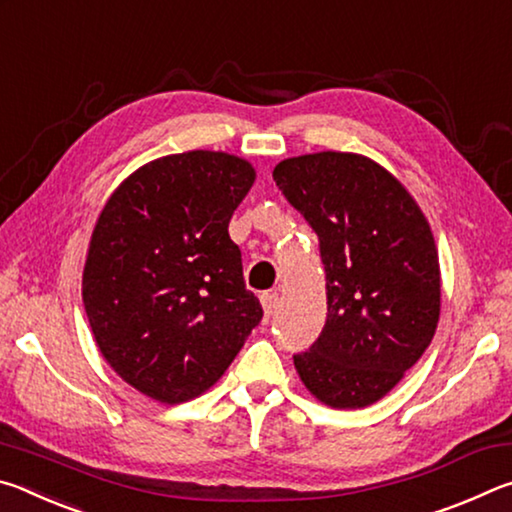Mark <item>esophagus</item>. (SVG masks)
<instances>
[{
  "mask_svg": "<svg viewBox=\"0 0 512 512\" xmlns=\"http://www.w3.org/2000/svg\"><path fill=\"white\" fill-rule=\"evenodd\" d=\"M262 307H264L266 318H271L277 307V293H262Z\"/></svg>",
  "mask_w": 512,
  "mask_h": 512,
  "instance_id": "esophagus-1",
  "label": "esophagus"
}]
</instances>
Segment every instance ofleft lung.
I'll use <instances>...</instances> for the list:
<instances>
[{"label":"left lung","mask_w":512,"mask_h":512,"mask_svg":"<svg viewBox=\"0 0 512 512\" xmlns=\"http://www.w3.org/2000/svg\"><path fill=\"white\" fill-rule=\"evenodd\" d=\"M273 180L320 239L327 320L293 357L307 391L363 409L400 384L436 334L440 264L427 216L391 171L359 153L282 160Z\"/></svg>","instance_id":"8db88e82"}]
</instances>
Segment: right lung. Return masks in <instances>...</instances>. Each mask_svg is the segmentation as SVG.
Returning a JSON list of instances; mask_svg holds the SVG:
<instances>
[{
    "label": "right lung",
    "mask_w": 512,
    "mask_h": 512,
    "mask_svg": "<svg viewBox=\"0 0 512 512\" xmlns=\"http://www.w3.org/2000/svg\"><path fill=\"white\" fill-rule=\"evenodd\" d=\"M255 176L223 151L164 155L133 171L94 223L83 268L94 341L155 402L203 395L262 320L228 235Z\"/></svg>",
    "instance_id": "1"
}]
</instances>
